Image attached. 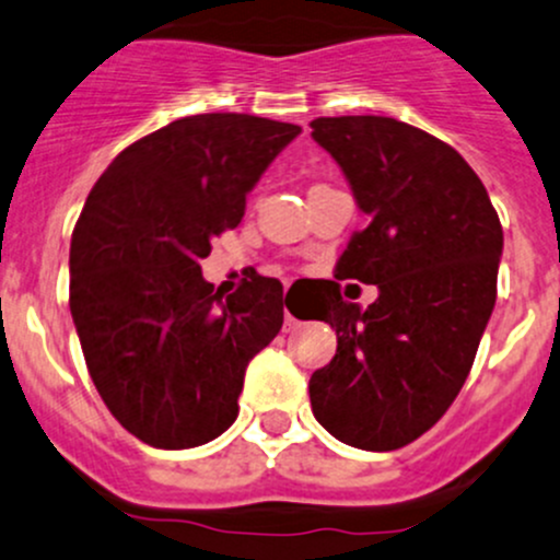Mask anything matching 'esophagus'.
I'll use <instances>...</instances> for the list:
<instances>
[{"mask_svg":"<svg viewBox=\"0 0 560 560\" xmlns=\"http://www.w3.org/2000/svg\"><path fill=\"white\" fill-rule=\"evenodd\" d=\"M293 325H296V319H293V314L285 310V330H291V328H293Z\"/></svg>","mask_w":560,"mask_h":560,"instance_id":"esophagus-1","label":"esophagus"}]
</instances>
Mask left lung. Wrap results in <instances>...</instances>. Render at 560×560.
Wrapping results in <instances>:
<instances>
[{
    "mask_svg": "<svg viewBox=\"0 0 560 560\" xmlns=\"http://www.w3.org/2000/svg\"><path fill=\"white\" fill-rule=\"evenodd\" d=\"M368 228L338 278L378 285L362 310L328 282L317 319L336 328L330 364L310 378L312 412L332 436L399 450L460 394L498 299L502 224L466 159L429 131L386 116L314 118Z\"/></svg>",
    "mask_w": 560,
    "mask_h": 560,
    "instance_id": "obj_1",
    "label": "left lung"
}]
</instances>
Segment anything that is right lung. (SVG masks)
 Wrapping results in <instances>:
<instances>
[{"label": "right lung", "mask_w": 560, "mask_h": 560, "mask_svg": "<svg viewBox=\"0 0 560 560\" xmlns=\"http://www.w3.org/2000/svg\"><path fill=\"white\" fill-rule=\"evenodd\" d=\"M299 131L248 113L179 118L121 150L81 209L73 325L105 407L150 447L228 431L248 362L282 328L278 280L256 275L222 299L200 259Z\"/></svg>", "instance_id": "right-lung-1"}]
</instances>
